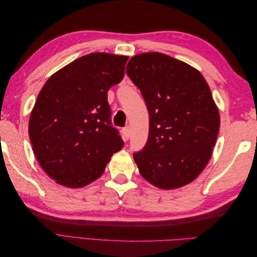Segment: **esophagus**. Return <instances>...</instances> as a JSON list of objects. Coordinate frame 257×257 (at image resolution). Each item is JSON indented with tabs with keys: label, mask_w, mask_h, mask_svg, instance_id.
Returning <instances> with one entry per match:
<instances>
[{
	"label": "esophagus",
	"mask_w": 257,
	"mask_h": 257,
	"mask_svg": "<svg viewBox=\"0 0 257 257\" xmlns=\"http://www.w3.org/2000/svg\"><path fill=\"white\" fill-rule=\"evenodd\" d=\"M130 133H131V131H130V127H128V126L124 127V128L122 130V134H123L124 141H127V139L130 138Z\"/></svg>",
	"instance_id": "obj_1"
}]
</instances>
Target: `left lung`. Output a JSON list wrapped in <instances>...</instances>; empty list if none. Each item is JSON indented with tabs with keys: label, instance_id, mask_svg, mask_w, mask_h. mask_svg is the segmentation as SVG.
<instances>
[{
	"label": "left lung",
	"instance_id": "left-lung-1",
	"mask_svg": "<svg viewBox=\"0 0 257 257\" xmlns=\"http://www.w3.org/2000/svg\"><path fill=\"white\" fill-rule=\"evenodd\" d=\"M126 74L149 111V136L133 154L139 173L163 190L189 184L205 169L220 128L211 91L196 68L160 52L133 57Z\"/></svg>",
	"mask_w": 257,
	"mask_h": 257
}]
</instances>
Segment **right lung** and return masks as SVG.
<instances>
[{"instance_id": "right-lung-1", "label": "right lung", "mask_w": 257, "mask_h": 257, "mask_svg": "<svg viewBox=\"0 0 257 257\" xmlns=\"http://www.w3.org/2000/svg\"><path fill=\"white\" fill-rule=\"evenodd\" d=\"M126 56L95 52L54 73L31 112L29 136L36 160L57 183L82 188L103 175L124 145L111 125L107 92L121 82Z\"/></svg>"}]
</instances>
